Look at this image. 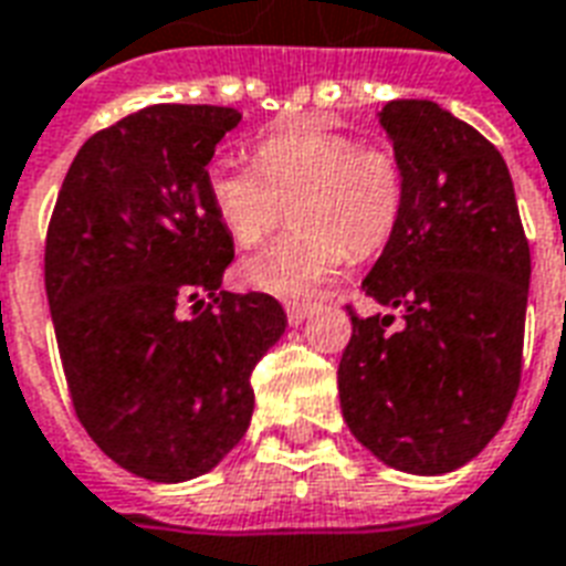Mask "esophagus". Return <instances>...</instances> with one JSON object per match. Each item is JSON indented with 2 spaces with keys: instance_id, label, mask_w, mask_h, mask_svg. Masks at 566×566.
I'll use <instances>...</instances> for the list:
<instances>
[{
  "instance_id": "34e87169",
  "label": "esophagus",
  "mask_w": 566,
  "mask_h": 566,
  "mask_svg": "<svg viewBox=\"0 0 566 566\" xmlns=\"http://www.w3.org/2000/svg\"><path fill=\"white\" fill-rule=\"evenodd\" d=\"M284 312H287V323L291 326H300L314 312V305L312 302H284Z\"/></svg>"
}]
</instances>
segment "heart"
<instances>
[{
	"mask_svg": "<svg viewBox=\"0 0 566 566\" xmlns=\"http://www.w3.org/2000/svg\"><path fill=\"white\" fill-rule=\"evenodd\" d=\"M207 196L240 249L264 243L293 205L300 231L249 258L240 279L254 291L300 300L329 282L350 252L368 258L395 237L407 207V175L386 145L300 120L254 145V168L216 163Z\"/></svg>",
	"mask_w": 566,
	"mask_h": 566,
	"instance_id": "1",
	"label": "heart"
}]
</instances>
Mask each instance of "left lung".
I'll use <instances>...</instances> for the list:
<instances>
[{"instance_id":"1","label":"left lung","mask_w":566,"mask_h":566,"mask_svg":"<svg viewBox=\"0 0 566 566\" xmlns=\"http://www.w3.org/2000/svg\"><path fill=\"white\" fill-rule=\"evenodd\" d=\"M407 207L361 282L403 314L353 321L338 365L353 437L391 469L446 474L502 430L523 374L532 254L493 142L430 101H391Z\"/></svg>"}]
</instances>
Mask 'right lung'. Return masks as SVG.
I'll return each instance as SVG.
<instances>
[{
	"label": "right lung",
	"instance_id": "1",
	"mask_svg": "<svg viewBox=\"0 0 566 566\" xmlns=\"http://www.w3.org/2000/svg\"><path fill=\"white\" fill-rule=\"evenodd\" d=\"M231 106L157 103L94 133L55 198L43 282L73 409L120 469L178 484L243 439L252 370L287 317L219 291L234 240L207 196ZM205 292L208 302L200 300ZM196 301L184 322L177 308Z\"/></svg>",
	"mask_w": 566,
	"mask_h": 566
}]
</instances>
